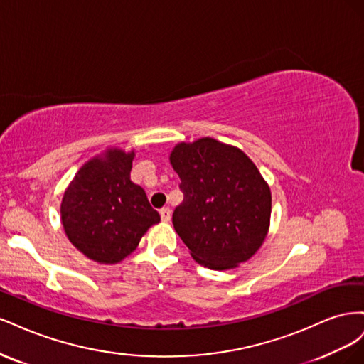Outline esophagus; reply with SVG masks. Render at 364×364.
I'll list each match as a JSON object with an SVG mask.
<instances>
[{"mask_svg":"<svg viewBox=\"0 0 364 364\" xmlns=\"http://www.w3.org/2000/svg\"><path fill=\"white\" fill-rule=\"evenodd\" d=\"M159 214H161V218L164 220V222H170V218H171V209L170 208H162Z\"/></svg>","mask_w":364,"mask_h":364,"instance_id":"34e87169","label":"esophagus"}]
</instances>
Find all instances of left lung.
<instances>
[{
	"instance_id": "left-lung-1",
	"label": "left lung",
	"mask_w": 364,
	"mask_h": 364,
	"mask_svg": "<svg viewBox=\"0 0 364 364\" xmlns=\"http://www.w3.org/2000/svg\"><path fill=\"white\" fill-rule=\"evenodd\" d=\"M183 202L173 226L191 257L213 270L247 261L267 235L272 194L245 151L214 138L179 142L170 153Z\"/></svg>"
}]
</instances>
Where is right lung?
<instances>
[{
	"label": "right lung",
	"instance_id": "1",
	"mask_svg": "<svg viewBox=\"0 0 364 364\" xmlns=\"http://www.w3.org/2000/svg\"><path fill=\"white\" fill-rule=\"evenodd\" d=\"M134 158V150H106L77 171L63 194L65 234L85 257L100 264L123 261L161 220L146 191L130 181Z\"/></svg>",
	"mask_w": 364,
	"mask_h": 364
}]
</instances>
